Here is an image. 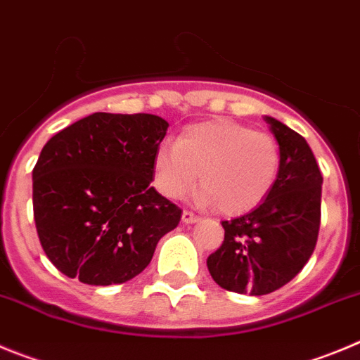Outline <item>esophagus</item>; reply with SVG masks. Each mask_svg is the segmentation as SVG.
<instances>
[{"mask_svg":"<svg viewBox=\"0 0 360 360\" xmlns=\"http://www.w3.org/2000/svg\"><path fill=\"white\" fill-rule=\"evenodd\" d=\"M181 219H183L184 224H192V222H197V215L192 212H188V210H184L183 215H181Z\"/></svg>","mask_w":360,"mask_h":360,"instance_id":"esophagus-1","label":"esophagus"}]
</instances>
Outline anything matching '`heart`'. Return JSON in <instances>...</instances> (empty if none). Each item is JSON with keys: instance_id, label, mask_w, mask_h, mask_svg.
Segmentation results:
<instances>
[{"instance_id": "b5f03b06", "label": "heart", "mask_w": 360, "mask_h": 360, "mask_svg": "<svg viewBox=\"0 0 360 360\" xmlns=\"http://www.w3.org/2000/svg\"><path fill=\"white\" fill-rule=\"evenodd\" d=\"M281 150L276 138L231 120L188 125L176 145L163 143L154 156V183L165 197L181 199L197 183L200 202L224 215L257 208L276 184Z\"/></svg>"}]
</instances>
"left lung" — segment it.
Wrapping results in <instances>:
<instances>
[{
  "mask_svg": "<svg viewBox=\"0 0 360 360\" xmlns=\"http://www.w3.org/2000/svg\"><path fill=\"white\" fill-rule=\"evenodd\" d=\"M265 122L281 150L276 184L252 212L222 220L224 242L206 262L217 285L251 296L274 292L305 267L321 224L323 176L309 143L278 120Z\"/></svg>",
  "mask_w": 360,
  "mask_h": 360,
  "instance_id": "1",
  "label": "left lung"
}]
</instances>
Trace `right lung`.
Here are the masks:
<instances>
[{
	"mask_svg": "<svg viewBox=\"0 0 360 360\" xmlns=\"http://www.w3.org/2000/svg\"><path fill=\"white\" fill-rule=\"evenodd\" d=\"M168 124L95 112L50 138L34 167V220L51 264L87 285L125 283L152 260L181 208L150 186Z\"/></svg>",
	"mask_w": 360,
	"mask_h": 360,
	"instance_id": "add662e5",
	"label": "right lung"
}]
</instances>
